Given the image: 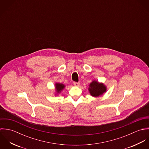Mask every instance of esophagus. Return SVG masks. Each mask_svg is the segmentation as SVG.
<instances>
[{
  "instance_id": "esophagus-1",
  "label": "esophagus",
  "mask_w": 149,
  "mask_h": 149,
  "mask_svg": "<svg viewBox=\"0 0 149 149\" xmlns=\"http://www.w3.org/2000/svg\"><path fill=\"white\" fill-rule=\"evenodd\" d=\"M73 84H74V86H79V85H80V83L74 82V83H73Z\"/></svg>"
}]
</instances>
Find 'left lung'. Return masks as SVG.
Instances as JSON below:
<instances>
[{"label": "left lung", "mask_w": 149, "mask_h": 149, "mask_svg": "<svg viewBox=\"0 0 149 149\" xmlns=\"http://www.w3.org/2000/svg\"><path fill=\"white\" fill-rule=\"evenodd\" d=\"M88 88L90 95L95 97L102 96L106 93L107 89L106 85L103 83H99L96 80H93L89 84Z\"/></svg>", "instance_id": "left-lung-1"}]
</instances>
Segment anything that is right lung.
<instances>
[{"mask_svg": "<svg viewBox=\"0 0 149 149\" xmlns=\"http://www.w3.org/2000/svg\"><path fill=\"white\" fill-rule=\"evenodd\" d=\"M55 86V95H58L63 90L64 88H65V85L64 84L60 83H56L54 84Z\"/></svg>", "mask_w": 149, "mask_h": 149, "instance_id": "1", "label": "right lung"}]
</instances>
